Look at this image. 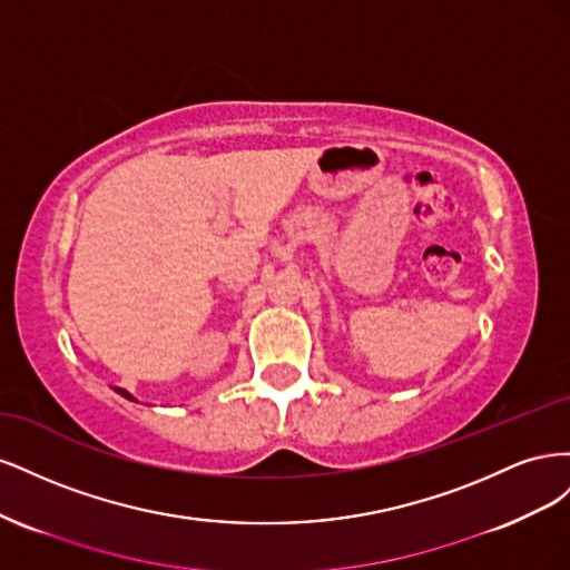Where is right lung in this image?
<instances>
[{
  "label": "right lung",
  "mask_w": 570,
  "mask_h": 570,
  "mask_svg": "<svg viewBox=\"0 0 570 570\" xmlns=\"http://www.w3.org/2000/svg\"><path fill=\"white\" fill-rule=\"evenodd\" d=\"M114 390H116V392H118L120 396H126V400H130V402H137V400H135V396H132V394H130L128 390H124V387H114Z\"/></svg>",
  "instance_id": "obj_1"
}]
</instances>
